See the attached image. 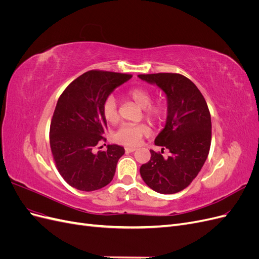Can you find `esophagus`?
<instances>
[{
	"label": "esophagus",
	"instance_id": "obj_1",
	"mask_svg": "<svg viewBox=\"0 0 259 259\" xmlns=\"http://www.w3.org/2000/svg\"><path fill=\"white\" fill-rule=\"evenodd\" d=\"M136 150V148H134V147H126L125 148V151L126 152H134Z\"/></svg>",
	"mask_w": 259,
	"mask_h": 259
}]
</instances>
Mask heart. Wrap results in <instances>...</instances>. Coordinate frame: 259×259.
I'll list each match as a JSON object with an SVG mask.
<instances>
[{
	"label": "heart",
	"instance_id": "1",
	"mask_svg": "<svg viewBox=\"0 0 259 259\" xmlns=\"http://www.w3.org/2000/svg\"><path fill=\"white\" fill-rule=\"evenodd\" d=\"M127 96L140 108H144L145 116L151 122H160L166 115V107L162 103H152V93L145 88H133L127 92ZM103 115L108 123H115L119 120L117 103L113 95L108 96L103 104ZM150 128L145 123L123 124L116 130L113 139L124 146H137L140 140L149 134Z\"/></svg>",
	"mask_w": 259,
	"mask_h": 259
}]
</instances>
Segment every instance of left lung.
<instances>
[{"instance_id":"obj_1","label":"left lung","mask_w":259,"mask_h":259,"mask_svg":"<svg viewBox=\"0 0 259 259\" xmlns=\"http://www.w3.org/2000/svg\"><path fill=\"white\" fill-rule=\"evenodd\" d=\"M156 84L167 98L166 124L156 136V146L168 148L164 158L150 150L151 159L140 166V175L152 190L171 194L184 190L197 177L209 152L210 114L201 92L188 77L179 73L139 74Z\"/></svg>"}]
</instances>
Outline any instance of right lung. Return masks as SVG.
I'll list each match as a JSON object with an SVG mask.
<instances>
[{
  "mask_svg": "<svg viewBox=\"0 0 259 259\" xmlns=\"http://www.w3.org/2000/svg\"><path fill=\"white\" fill-rule=\"evenodd\" d=\"M131 77L91 70L70 83L57 101L50 128L51 150L61 177L77 190H98L113 179L124 148L108 145L106 151L97 153L93 149L106 140L105 99Z\"/></svg>",
  "mask_w": 259,
  "mask_h": 259,
  "instance_id": "obj_1",
  "label": "right lung"
}]
</instances>
